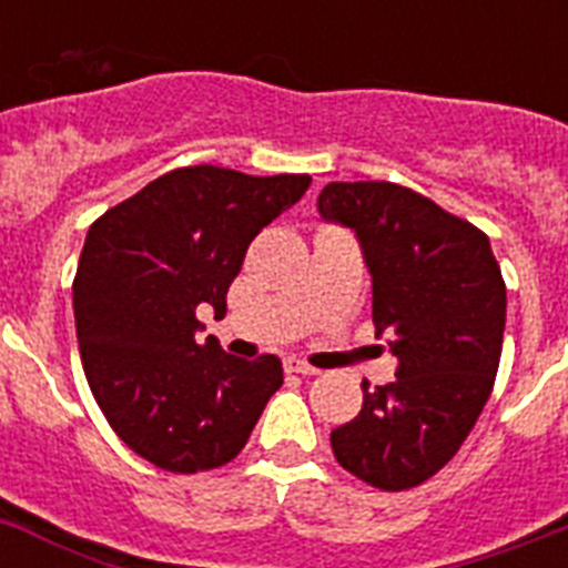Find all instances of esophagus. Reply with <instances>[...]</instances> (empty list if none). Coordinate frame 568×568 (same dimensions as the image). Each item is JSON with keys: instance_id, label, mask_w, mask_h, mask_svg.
<instances>
[{"instance_id": "esophagus-1", "label": "esophagus", "mask_w": 568, "mask_h": 568, "mask_svg": "<svg viewBox=\"0 0 568 568\" xmlns=\"http://www.w3.org/2000/svg\"><path fill=\"white\" fill-rule=\"evenodd\" d=\"M285 372L303 374V377H308V374H317V368L308 366V363H303V359H297V357H288V359H285Z\"/></svg>"}]
</instances>
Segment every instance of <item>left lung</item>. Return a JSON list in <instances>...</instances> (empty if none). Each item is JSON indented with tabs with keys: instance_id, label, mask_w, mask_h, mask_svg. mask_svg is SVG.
I'll list each match as a JSON object with an SVG mask.
<instances>
[{
	"instance_id": "1",
	"label": "left lung",
	"mask_w": 568,
	"mask_h": 568,
	"mask_svg": "<svg viewBox=\"0 0 568 568\" xmlns=\"http://www.w3.org/2000/svg\"><path fill=\"white\" fill-rule=\"evenodd\" d=\"M325 223L352 229L372 274L377 337L394 383L368 388L332 432L339 466L383 491L437 475L475 428L500 366L506 283L489 236L394 182H328Z\"/></svg>"
}]
</instances>
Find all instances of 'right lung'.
Here are the masks:
<instances>
[{
	"label": "right lung",
	"mask_w": 568,
	"mask_h": 568,
	"mask_svg": "<svg viewBox=\"0 0 568 568\" xmlns=\"http://www.w3.org/2000/svg\"><path fill=\"white\" fill-rule=\"evenodd\" d=\"M308 174L168 171L88 229L73 317L88 386L105 420L148 463L196 475L234 460L283 386L274 354L231 357L202 343L196 305L225 312L245 251L308 191Z\"/></svg>",
	"instance_id": "obj_1"
}]
</instances>
